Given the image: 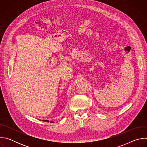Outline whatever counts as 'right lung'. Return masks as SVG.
<instances>
[{
  "instance_id": "1",
  "label": "right lung",
  "mask_w": 147,
  "mask_h": 147,
  "mask_svg": "<svg viewBox=\"0 0 147 147\" xmlns=\"http://www.w3.org/2000/svg\"><path fill=\"white\" fill-rule=\"evenodd\" d=\"M43 121H46V122H49V120H44ZM51 123H53V121H51Z\"/></svg>"
}]
</instances>
